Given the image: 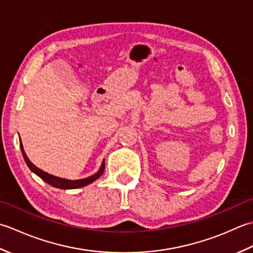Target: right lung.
<instances>
[{
    "instance_id": "obj_1",
    "label": "right lung",
    "mask_w": 253,
    "mask_h": 253,
    "mask_svg": "<svg viewBox=\"0 0 253 253\" xmlns=\"http://www.w3.org/2000/svg\"><path fill=\"white\" fill-rule=\"evenodd\" d=\"M20 149H21V152H23V157L26 161L27 165H28V168L34 171L35 174H37L38 176L40 177L42 180H44L47 184L55 187V188H60V189H76V188H82L87 186L91 182H93L94 180H96L99 178V177L104 173V169H105V164H104V161L102 162V165L100 169L96 171L95 174H93L92 176L87 177V178H84V179H78V180H69V179H65V178H61V177H56V176H53L51 174H47L45 171H43L40 169H38L35 164H32L28 157H27L25 151H24V147H23V143L20 141Z\"/></svg>"
}]
</instances>
